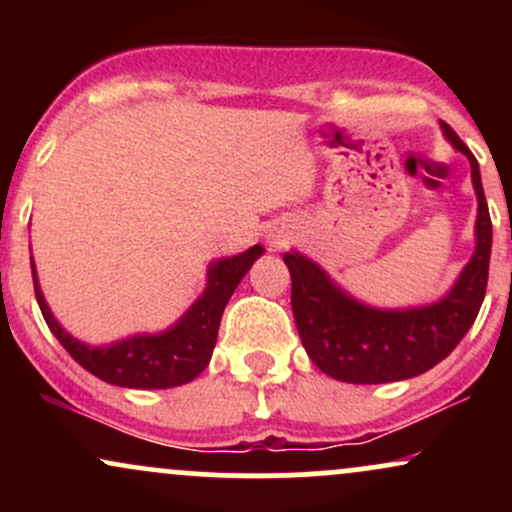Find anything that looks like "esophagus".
I'll return each mask as SVG.
<instances>
[{
	"label": "esophagus",
	"instance_id": "1",
	"mask_svg": "<svg viewBox=\"0 0 512 512\" xmlns=\"http://www.w3.org/2000/svg\"><path fill=\"white\" fill-rule=\"evenodd\" d=\"M291 240V231L289 228H274L272 233H269V245H272V250H279V248H284L286 243H289Z\"/></svg>",
	"mask_w": 512,
	"mask_h": 512
}]
</instances>
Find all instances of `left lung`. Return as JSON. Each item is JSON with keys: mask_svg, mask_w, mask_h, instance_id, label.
Wrapping results in <instances>:
<instances>
[{"mask_svg": "<svg viewBox=\"0 0 512 512\" xmlns=\"http://www.w3.org/2000/svg\"><path fill=\"white\" fill-rule=\"evenodd\" d=\"M445 137L469 158L479 199L477 250L443 301L411 310H375L334 286L330 276L298 252H286L291 308L301 342L322 373L356 385L395 383L426 373L460 344L486 296L491 260V216L479 163L445 122Z\"/></svg>", "mask_w": 512, "mask_h": 512, "instance_id": "obj_1", "label": "left lung"}]
</instances>
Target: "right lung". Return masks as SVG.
<instances>
[{"instance_id":"right-lung-1","label":"right lung","mask_w":512,"mask_h":512,"mask_svg":"<svg viewBox=\"0 0 512 512\" xmlns=\"http://www.w3.org/2000/svg\"><path fill=\"white\" fill-rule=\"evenodd\" d=\"M262 255L260 245L240 252L236 257L216 260L209 267V284L202 298L182 315L175 327L163 334H139L110 346H86L69 337L52 317L33 269V289L40 313L50 332L60 339L79 366L110 385L137 387V390H166L195 380L207 368L214 351L219 322L228 298L236 291L252 262ZM33 267V264H31Z\"/></svg>"}]
</instances>
